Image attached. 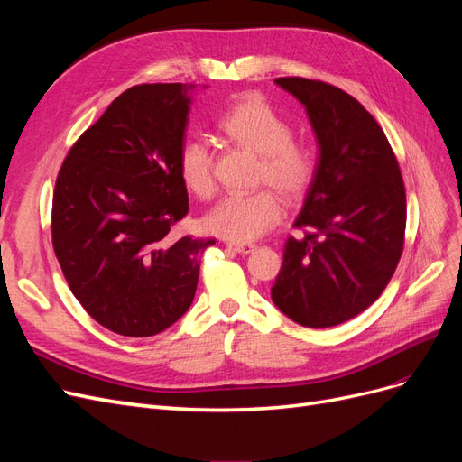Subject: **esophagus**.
<instances>
[{"label":"esophagus","mask_w":462,"mask_h":462,"mask_svg":"<svg viewBox=\"0 0 462 462\" xmlns=\"http://www.w3.org/2000/svg\"><path fill=\"white\" fill-rule=\"evenodd\" d=\"M226 246L236 254H250L256 248L254 245H250V243H226Z\"/></svg>","instance_id":"1"}]
</instances>
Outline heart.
<instances>
[{"mask_svg":"<svg viewBox=\"0 0 462 462\" xmlns=\"http://www.w3.org/2000/svg\"><path fill=\"white\" fill-rule=\"evenodd\" d=\"M229 141L262 153L260 183H270L289 199L309 190L318 171L312 146L292 141L289 121L260 96H245L217 121ZM179 175L199 199H209L216 189L214 152L202 138H187L179 150ZM285 216L282 197L272 189L235 192L223 197L204 217L209 233L233 243L256 241Z\"/></svg>","mask_w":462,"mask_h":462,"instance_id":"obj_1","label":"heart"}]
</instances>
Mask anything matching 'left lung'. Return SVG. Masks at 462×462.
Listing matches in <instances>:
<instances>
[{"label":"left lung","mask_w":462,"mask_h":462,"mask_svg":"<svg viewBox=\"0 0 462 462\" xmlns=\"http://www.w3.org/2000/svg\"><path fill=\"white\" fill-rule=\"evenodd\" d=\"M275 85L304 106L318 143V171L292 226L272 300L304 328H331L382 295L404 243L407 197L393 150L358 100L300 77Z\"/></svg>","instance_id":"left-lung-1"}]
</instances>
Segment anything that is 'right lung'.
I'll return each instance as SVG.
<instances>
[{"mask_svg": "<svg viewBox=\"0 0 462 462\" xmlns=\"http://www.w3.org/2000/svg\"><path fill=\"white\" fill-rule=\"evenodd\" d=\"M194 85L117 96L69 150L55 180L51 241L75 299L100 326L150 337L183 316L214 239H173L189 212L179 150Z\"/></svg>", "mask_w": 462, "mask_h": 462, "instance_id": "right-lung-1", "label": "right lung"}]
</instances>
